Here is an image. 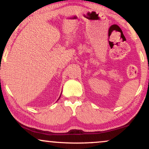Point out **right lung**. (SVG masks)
Masks as SVG:
<instances>
[{"label":"right lung","instance_id":"obj_1","mask_svg":"<svg viewBox=\"0 0 149 149\" xmlns=\"http://www.w3.org/2000/svg\"><path fill=\"white\" fill-rule=\"evenodd\" d=\"M60 97H61V95H60ZM60 97H59V98H60ZM59 99H58V100H59Z\"/></svg>","mask_w":149,"mask_h":149}]
</instances>
